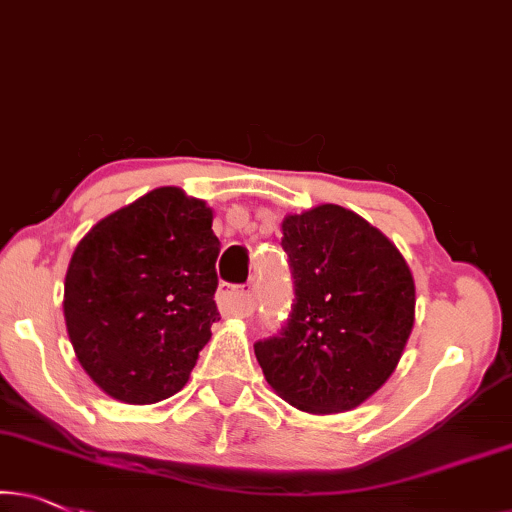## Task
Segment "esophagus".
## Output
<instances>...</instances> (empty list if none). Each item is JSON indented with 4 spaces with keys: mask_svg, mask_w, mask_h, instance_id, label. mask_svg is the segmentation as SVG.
Returning a JSON list of instances; mask_svg holds the SVG:
<instances>
[{
    "mask_svg": "<svg viewBox=\"0 0 512 512\" xmlns=\"http://www.w3.org/2000/svg\"><path fill=\"white\" fill-rule=\"evenodd\" d=\"M217 300H219L221 311H226V314H233V316H240V318L251 316V314H254V309H256V295L254 293L240 291V288L228 286V284L219 286Z\"/></svg>",
    "mask_w": 512,
    "mask_h": 512,
    "instance_id": "1",
    "label": "esophagus"
}]
</instances>
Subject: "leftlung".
<instances>
[{"mask_svg":"<svg viewBox=\"0 0 512 512\" xmlns=\"http://www.w3.org/2000/svg\"><path fill=\"white\" fill-rule=\"evenodd\" d=\"M295 300L277 335L254 344L265 381L307 413H342L395 372L416 316V284L385 235L339 205L281 221Z\"/></svg>","mask_w":512,"mask_h":512,"instance_id":"1","label":"left lung"}]
</instances>
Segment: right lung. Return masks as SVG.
<instances>
[{"label": "right lung", "mask_w": 512, "mask_h": 512, "mask_svg": "<svg viewBox=\"0 0 512 512\" xmlns=\"http://www.w3.org/2000/svg\"><path fill=\"white\" fill-rule=\"evenodd\" d=\"M212 210L177 187L122 207L78 242L64 281V321L90 379L127 404L184 388L219 321Z\"/></svg>", "instance_id": "right-lung-1"}]
</instances>
